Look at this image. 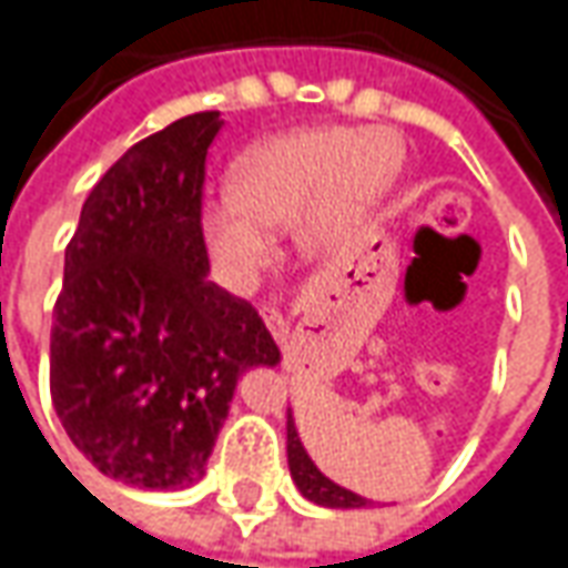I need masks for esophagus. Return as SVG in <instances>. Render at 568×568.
<instances>
[{"label":"esophagus","mask_w":568,"mask_h":568,"mask_svg":"<svg viewBox=\"0 0 568 568\" xmlns=\"http://www.w3.org/2000/svg\"><path fill=\"white\" fill-rule=\"evenodd\" d=\"M261 320L267 323L270 335H273L276 342H283L285 335H288V320H285L276 307H261Z\"/></svg>","instance_id":"34e87169"}]
</instances>
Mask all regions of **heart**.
Wrapping results in <instances>:
<instances>
[{"label": "heart", "instance_id": "heart-1", "mask_svg": "<svg viewBox=\"0 0 568 568\" xmlns=\"http://www.w3.org/2000/svg\"><path fill=\"white\" fill-rule=\"evenodd\" d=\"M397 171L382 130L320 126L270 139L233 176V189L204 204L207 248L230 285H248L273 257V235L295 226L307 254L329 252Z\"/></svg>", "mask_w": 568, "mask_h": 568}]
</instances>
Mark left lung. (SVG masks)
Returning <instances> with one entry per match:
<instances>
[{
  "label": "left lung",
  "mask_w": 568,
  "mask_h": 568,
  "mask_svg": "<svg viewBox=\"0 0 568 568\" xmlns=\"http://www.w3.org/2000/svg\"><path fill=\"white\" fill-rule=\"evenodd\" d=\"M285 450H288V469H292V478H295L298 491L307 497V500H314L320 507H335V510L366 507V497L354 495V491L342 488V485H335L333 478H326L316 469L314 460L307 457V450L301 445L292 414H288V423H285Z\"/></svg>",
  "instance_id": "left-lung-1"
}]
</instances>
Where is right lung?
I'll return each instance as SVG.
<instances>
[{
	"mask_svg": "<svg viewBox=\"0 0 568 568\" xmlns=\"http://www.w3.org/2000/svg\"><path fill=\"white\" fill-rule=\"evenodd\" d=\"M220 111L136 142L83 202L64 248L49 392L73 447L139 488L204 476L242 369L280 348L245 298L207 280L204 161Z\"/></svg>",
	"mask_w": 568,
	"mask_h": 568,
	"instance_id": "obj_1",
	"label": "right lung"
}]
</instances>
